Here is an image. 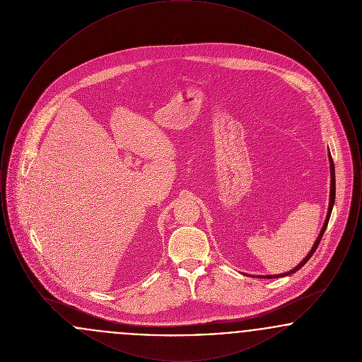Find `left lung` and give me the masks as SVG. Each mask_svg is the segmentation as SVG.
I'll use <instances>...</instances> for the list:
<instances>
[{"label": "left lung", "instance_id": "left-lung-1", "mask_svg": "<svg viewBox=\"0 0 362 362\" xmlns=\"http://www.w3.org/2000/svg\"><path fill=\"white\" fill-rule=\"evenodd\" d=\"M328 160H329V173H331V189H329V204H328V211H327V217H326V221H325V224H323V228H322V230H320V233H319V236H317V239L315 241V244H313V247L310 248V252H308V255L305 257V258L303 259V262H300L294 269H292L291 272H286V273H282V274H276V276H262V278H279V276H291V274H294L296 272H298L308 260H310V257L313 255V252L316 251V248H317V245H319V243L322 240V238H323V233H325V230H326V228H327L328 220H329V216H331V211H332V206H334V202H335V167H334V161H332V157H331V153L328 152Z\"/></svg>", "mask_w": 362, "mask_h": 362}]
</instances>
